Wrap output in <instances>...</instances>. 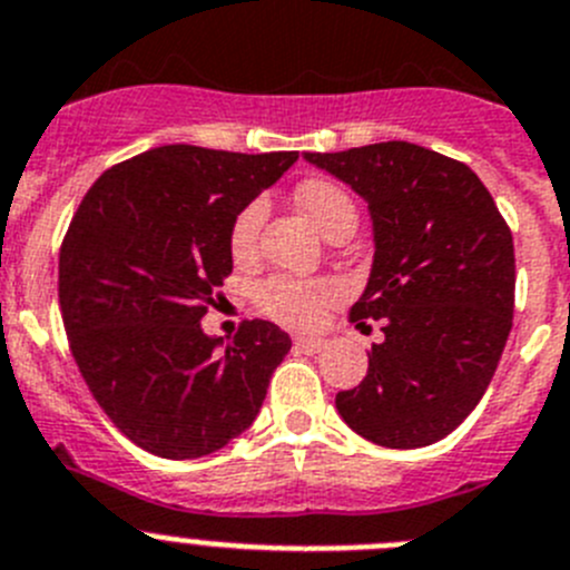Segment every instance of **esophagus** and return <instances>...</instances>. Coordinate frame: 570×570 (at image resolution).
Returning <instances> with one entry per match:
<instances>
[{
	"instance_id": "1",
	"label": "esophagus",
	"mask_w": 570,
	"mask_h": 570,
	"mask_svg": "<svg viewBox=\"0 0 570 570\" xmlns=\"http://www.w3.org/2000/svg\"><path fill=\"white\" fill-rule=\"evenodd\" d=\"M323 346H326V341H323V337H312V335L295 337V348L297 352H306V355H315V352H321Z\"/></svg>"
}]
</instances>
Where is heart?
Here are the masks:
<instances>
[{
  "instance_id": "1",
  "label": "heart",
  "mask_w": 570,
  "mask_h": 570,
  "mask_svg": "<svg viewBox=\"0 0 570 570\" xmlns=\"http://www.w3.org/2000/svg\"><path fill=\"white\" fill-rule=\"evenodd\" d=\"M295 202L315 222L317 229L330 233L335 224L355 222V204L352 198L330 178H306L297 184ZM266 202L253 198L238 209L229 227V249L235 258H249L258 247V233L264 224ZM341 297V286L330 278H289L275 275L266 278L255 289V301L261 309L275 321L295 326V330H312L323 321L326 309Z\"/></svg>"
}]
</instances>
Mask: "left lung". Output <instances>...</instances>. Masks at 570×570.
<instances>
[{
  "label": "left lung",
  "instance_id": "obj_1",
  "mask_svg": "<svg viewBox=\"0 0 570 570\" xmlns=\"http://www.w3.org/2000/svg\"><path fill=\"white\" fill-rule=\"evenodd\" d=\"M368 204L374 261L352 323L381 321L361 386L337 392L352 432L386 449L451 434L489 389L514 315V240L485 184L409 141L304 153Z\"/></svg>",
  "mask_w": 570,
  "mask_h": 570
}]
</instances>
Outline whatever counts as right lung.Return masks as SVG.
<instances>
[{
    "instance_id": "1",
    "label": "right lung",
    "mask_w": 570,
    "mask_h": 570,
    "mask_svg": "<svg viewBox=\"0 0 570 570\" xmlns=\"http://www.w3.org/2000/svg\"><path fill=\"white\" fill-rule=\"evenodd\" d=\"M297 153L167 145L101 173L59 253V306L87 389L156 458L193 460L253 425L292 341L247 321L224 348L202 330L233 273L229 227Z\"/></svg>"
}]
</instances>
